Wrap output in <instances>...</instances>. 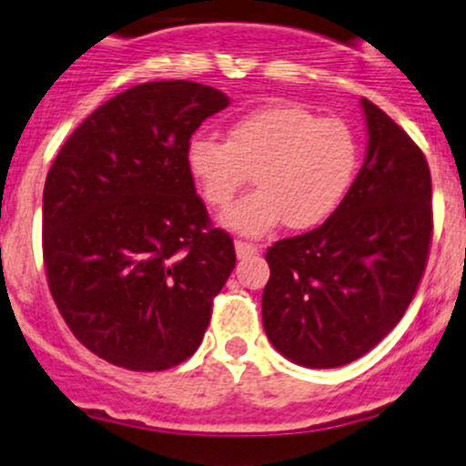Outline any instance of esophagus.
Returning <instances> with one entry per match:
<instances>
[{
	"mask_svg": "<svg viewBox=\"0 0 466 466\" xmlns=\"http://www.w3.org/2000/svg\"><path fill=\"white\" fill-rule=\"evenodd\" d=\"M234 250H237L238 259H243V257L257 255V252H259V248L252 246V243H248V241H237L234 243Z\"/></svg>",
	"mask_w": 466,
	"mask_h": 466,
	"instance_id": "34e87169",
	"label": "esophagus"
}]
</instances>
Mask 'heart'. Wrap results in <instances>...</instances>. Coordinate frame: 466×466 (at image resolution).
I'll return each instance as SVG.
<instances>
[{"label": "heart", "mask_w": 466, "mask_h": 466, "mask_svg": "<svg viewBox=\"0 0 466 466\" xmlns=\"http://www.w3.org/2000/svg\"><path fill=\"white\" fill-rule=\"evenodd\" d=\"M358 155L355 134L341 120L319 118L300 104H270L241 116L228 143L193 138L187 168L216 211L228 209L255 173L257 191L229 209L223 225L257 237L279 220L296 232L325 223L350 191Z\"/></svg>", "instance_id": "1"}]
</instances>
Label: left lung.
<instances>
[{
  "label": "left lung",
  "instance_id": "obj_1",
  "mask_svg": "<svg viewBox=\"0 0 466 466\" xmlns=\"http://www.w3.org/2000/svg\"><path fill=\"white\" fill-rule=\"evenodd\" d=\"M367 157L320 228L266 252V337L298 367L355 362L403 319L432 238L431 170L417 143L362 99Z\"/></svg>",
  "mask_w": 466,
  "mask_h": 466
}]
</instances>
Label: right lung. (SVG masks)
<instances>
[{
	"mask_svg": "<svg viewBox=\"0 0 466 466\" xmlns=\"http://www.w3.org/2000/svg\"><path fill=\"white\" fill-rule=\"evenodd\" d=\"M229 97L150 81L95 108L58 150L43 193L47 284L90 353L129 371L191 358L237 255L211 228L187 147Z\"/></svg>",
	"mask_w": 466,
	"mask_h": 466,
	"instance_id": "1",
	"label": "right lung"
}]
</instances>
